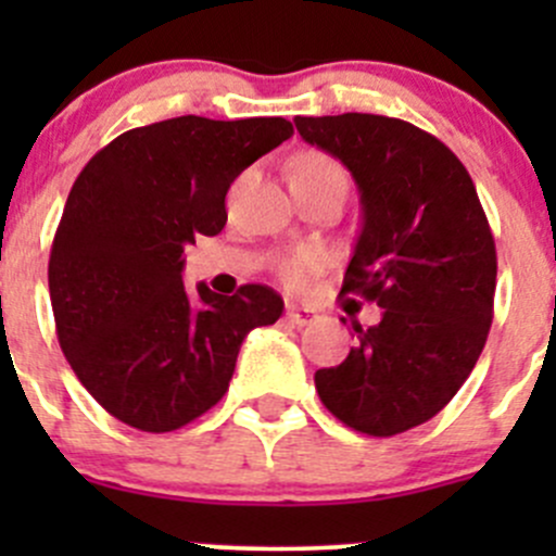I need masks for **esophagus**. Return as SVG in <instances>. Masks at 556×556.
<instances>
[{"instance_id": "34e87169", "label": "esophagus", "mask_w": 556, "mask_h": 556, "mask_svg": "<svg viewBox=\"0 0 556 556\" xmlns=\"http://www.w3.org/2000/svg\"><path fill=\"white\" fill-rule=\"evenodd\" d=\"M285 317H288V323H293V325H309L317 319V314L309 309H301V306H288Z\"/></svg>"}]
</instances>
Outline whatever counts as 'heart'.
Segmentation results:
<instances>
[{
  "mask_svg": "<svg viewBox=\"0 0 556 556\" xmlns=\"http://www.w3.org/2000/svg\"><path fill=\"white\" fill-rule=\"evenodd\" d=\"M344 177L341 166L336 164L333 159H328L325 153H317V150H306V153L295 155L293 164H290V179L293 177ZM314 268H317V255L309 250L293 252L290 257L282 261V279L290 285V288H304L312 279Z\"/></svg>",
  "mask_w": 556,
  "mask_h": 556,
  "instance_id": "1",
  "label": "heart"
}]
</instances>
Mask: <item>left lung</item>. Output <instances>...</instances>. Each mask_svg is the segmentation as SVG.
I'll return each mask as SVG.
<instances>
[{"instance_id": "1", "label": "left lung", "mask_w": 556, "mask_h": 556, "mask_svg": "<svg viewBox=\"0 0 556 556\" xmlns=\"http://www.w3.org/2000/svg\"><path fill=\"white\" fill-rule=\"evenodd\" d=\"M295 128L361 188L341 295L384 309L368 330L352 325L357 346L314 384L346 428L390 439L435 417L473 371L495 306V239L468 169L433 134L368 112L299 115Z\"/></svg>"}]
</instances>
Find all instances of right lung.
<instances>
[{"label":"right lung","mask_w":556,"mask_h":556,"mask_svg":"<svg viewBox=\"0 0 556 556\" xmlns=\"http://www.w3.org/2000/svg\"><path fill=\"white\" fill-rule=\"evenodd\" d=\"M293 137L285 117H172L131 128L77 174L50 247L59 344L83 387L128 428L169 433L210 412L239 346L285 304L266 285H182V252L228 220L226 193Z\"/></svg>","instance_id":"right-lung-1"}]
</instances>
